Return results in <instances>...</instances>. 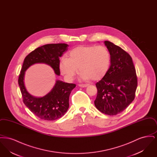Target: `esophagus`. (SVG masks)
I'll return each instance as SVG.
<instances>
[{
  "label": "esophagus",
  "mask_w": 157,
  "mask_h": 157,
  "mask_svg": "<svg viewBox=\"0 0 157 157\" xmlns=\"http://www.w3.org/2000/svg\"><path fill=\"white\" fill-rule=\"evenodd\" d=\"M89 85V84H79V86L82 87V88H85V87H86Z\"/></svg>",
  "instance_id": "obj_1"
}]
</instances>
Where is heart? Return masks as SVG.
I'll return each instance as SVG.
<instances>
[{
    "label": "heart",
    "mask_w": 157,
    "mask_h": 157,
    "mask_svg": "<svg viewBox=\"0 0 157 157\" xmlns=\"http://www.w3.org/2000/svg\"><path fill=\"white\" fill-rule=\"evenodd\" d=\"M111 62V53L104 46H81L71 50L67 58H62L59 67L69 80L74 78L78 67L82 79L97 81L106 74Z\"/></svg>",
    "instance_id": "b5f03b06"
}]
</instances>
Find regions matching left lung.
Wrapping results in <instances>:
<instances>
[{
    "label": "left lung",
    "mask_w": 157,
    "mask_h": 157,
    "mask_svg": "<svg viewBox=\"0 0 157 157\" xmlns=\"http://www.w3.org/2000/svg\"><path fill=\"white\" fill-rule=\"evenodd\" d=\"M104 43L111 53V62L106 74L96 83L97 96L94 104L99 111L115 115L134 101L137 76L129 53L111 42L106 40Z\"/></svg>",
    "instance_id": "8db88e82"
}]
</instances>
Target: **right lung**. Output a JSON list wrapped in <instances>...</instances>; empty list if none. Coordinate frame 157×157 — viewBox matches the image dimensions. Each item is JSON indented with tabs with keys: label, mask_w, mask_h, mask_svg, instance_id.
Returning a JSON list of instances; mask_svg holds the SVG:
<instances>
[{
	"label": "right lung",
	"mask_w": 157,
	"mask_h": 157,
	"mask_svg": "<svg viewBox=\"0 0 157 157\" xmlns=\"http://www.w3.org/2000/svg\"><path fill=\"white\" fill-rule=\"evenodd\" d=\"M69 46L65 44H52L39 47L25 58L18 83L22 95L23 102L31 112L41 120L54 121L62 117L69 108V98L75 88V83L56 81L51 91L41 98L32 96L24 85L26 70L36 63H44L52 67L56 75H60V57L67 51Z\"/></svg>",
	"instance_id": "add662e5"
}]
</instances>
